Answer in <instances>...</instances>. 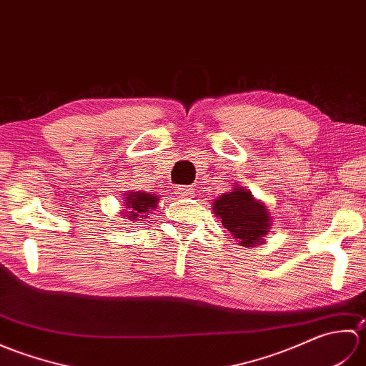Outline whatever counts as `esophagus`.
Instances as JSON below:
<instances>
[{
    "label": "esophagus",
    "mask_w": 366,
    "mask_h": 366,
    "mask_svg": "<svg viewBox=\"0 0 366 366\" xmlns=\"http://www.w3.org/2000/svg\"><path fill=\"white\" fill-rule=\"evenodd\" d=\"M176 192L179 197H193V193H195V189L192 187V185H179V187H176Z\"/></svg>",
    "instance_id": "34e87169"
}]
</instances>
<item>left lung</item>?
<instances>
[{
    "instance_id": "left-lung-1",
    "label": "left lung",
    "mask_w": 366,
    "mask_h": 366,
    "mask_svg": "<svg viewBox=\"0 0 366 366\" xmlns=\"http://www.w3.org/2000/svg\"><path fill=\"white\" fill-rule=\"evenodd\" d=\"M212 209L214 214L220 217L223 227L244 247H254L264 242V237L272 227L267 207L254 199L250 190L239 185L215 199Z\"/></svg>"
}]
</instances>
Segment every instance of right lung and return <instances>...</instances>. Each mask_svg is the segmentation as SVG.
Here are the masks:
<instances>
[{
    "mask_svg": "<svg viewBox=\"0 0 366 366\" xmlns=\"http://www.w3.org/2000/svg\"><path fill=\"white\" fill-rule=\"evenodd\" d=\"M159 197L154 195V193H146V192H129L124 195V215L127 217L130 222H138L143 220L152 214L157 207Z\"/></svg>",
    "mask_w": 366,
    "mask_h": 366,
    "instance_id": "add662e5",
    "label": "right lung"
}]
</instances>
